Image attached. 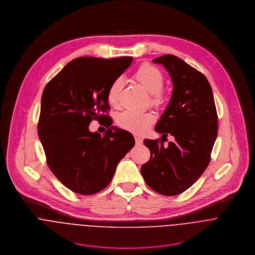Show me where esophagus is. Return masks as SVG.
Instances as JSON below:
<instances>
[{"label": "esophagus", "instance_id": "34e87169", "mask_svg": "<svg viewBox=\"0 0 255 255\" xmlns=\"http://www.w3.org/2000/svg\"><path fill=\"white\" fill-rule=\"evenodd\" d=\"M134 139H135V143H136L137 145H139V144H141V143H142V138H141L140 136L135 135V136H134Z\"/></svg>", "mask_w": 255, "mask_h": 255}]
</instances>
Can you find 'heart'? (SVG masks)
I'll return each instance as SVG.
<instances>
[{"label": "heart", "mask_w": 255, "mask_h": 255, "mask_svg": "<svg viewBox=\"0 0 255 255\" xmlns=\"http://www.w3.org/2000/svg\"><path fill=\"white\" fill-rule=\"evenodd\" d=\"M134 78L150 93V103L155 107H161L165 103V94L162 91L164 85V75L161 71L145 63L141 65L134 73ZM124 80L122 77L116 78L110 84L107 91V100L114 107L119 104V95L122 90ZM155 116L152 112H132L125 111L117 118L120 128L135 134H142L154 124Z\"/></svg>", "instance_id": "heart-1"}]
</instances>
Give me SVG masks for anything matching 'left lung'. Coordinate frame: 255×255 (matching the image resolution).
Listing matches in <instances>:
<instances>
[{
  "instance_id": "left-lung-1",
  "label": "left lung",
  "mask_w": 255,
  "mask_h": 255,
  "mask_svg": "<svg viewBox=\"0 0 255 255\" xmlns=\"http://www.w3.org/2000/svg\"><path fill=\"white\" fill-rule=\"evenodd\" d=\"M169 72L173 94L155 130L161 139H144L149 161L141 166L146 183L156 192L174 196L196 182L210 162L217 137L218 117L207 78L174 55L153 60ZM168 134L175 137L165 146Z\"/></svg>"
}]
</instances>
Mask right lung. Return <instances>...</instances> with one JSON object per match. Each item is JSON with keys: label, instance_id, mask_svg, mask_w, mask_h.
<instances>
[{"label": "right lung", "instance_id": "right-lung-1", "mask_svg": "<svg viewBox=\"0 0 255 255\" xmlns=\"http://www.w3.org/2000/svg\"><path fill=\"white\" fill-rule=\"evenodd\" d=\"M131 57L71 61L44 88L38 136L47 164L56 178L73 192L91 195L104 189L118 163L134 146L132 134L112 127L107 91L131 64ZM92 119L108 128L91 133Z\"/></svg>", "mask_w": 255, "mask_h": 255}]
</instances>
